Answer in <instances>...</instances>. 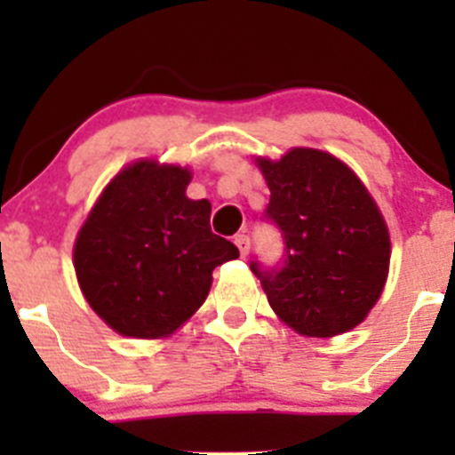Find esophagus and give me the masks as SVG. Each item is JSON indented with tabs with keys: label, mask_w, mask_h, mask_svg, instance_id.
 Returning a JSON list of instances; mask_svg holds the SVG:
<instances>
[{
	"label": "esophagus",
	"mask_w": 455,
	"mask_h": 455,
	"mask_svg": "<svg viewBox=\"0 0 455 455\" xmlns=\"http://www.w3.org/2000/svg\"><path fill=\"white\" fill-rule=\"evenodd\" d=\"M235 246L237 249H240V255L242 257H246L249 255V249H251V240H249V235H244V233H240V235H235Z\"/></svg>",
	"instance_id": "34e87169"
}]
</instances>
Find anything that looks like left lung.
<instances>
[{"mask_svg": "<svg viewBox=\"0 0 455 455\" xmlns=\"http://www.w3.org/2000/svg\"><path fill=\"white\" fill-rule=\"evenodd\" d=\"M270 191L266 215L286 242L282 268L261 270L270 308L301 337L330 339L363 323L389 275V228L368 187L330 151L292 147L255 156Z\"/></svg>", "mask_w": 455, "mask_h": 455, "instance_id": "obj_1", "label": "left lung"}]
</instances>
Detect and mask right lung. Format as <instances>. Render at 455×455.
Wrapping results in <instances>:
<instances>
[{
	"label": "right lung",
	"instance_id": "right-lung-1",
	"mask_svg": "<svg viewBox=\"0 0 455 455\" xmlns=\"http://www.w3.org/2000/svg\"><path fill=\"white\" fill-rule=\"evenodd\" d=\"M191 169L139 158L105 185L72 251L90 308L114 332L164 339L191 319L213 268L240 251L209 227L211 202L187 198Z\"/></svg>",
	"mask_w": 455,
	"mask_h": 455
}]
</instances>
